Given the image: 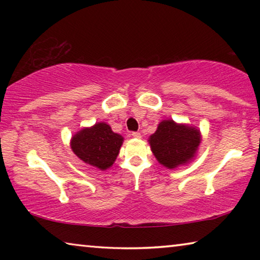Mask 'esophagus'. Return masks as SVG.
<instances>
[{
  "label": "esophagus",
  "mask_w": 260,
  "mask_h": 260,
  "mask_svg": "<svg viewBox=\"0 0 260 260\" xmlns=\"http://www.w3.org/2000/svg\"><path fill=\"white\" fill-rule=\"evenodd\" d=\"M132 136H133L134 139H141V138H142V136H141V134L139 133V132H133V133H132Z\"/></svg>",
  "instance_id": "1"
}]
</instances>
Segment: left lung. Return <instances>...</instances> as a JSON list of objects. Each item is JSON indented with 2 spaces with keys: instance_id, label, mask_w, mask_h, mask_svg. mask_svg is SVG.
Masks as SVG:
<instances>
[{
  "instance_id": "obj_1",
  "label": "left lung",
  "mask_w": 260,
  "mask_h": 260,
  "mask_svg": "<svg viewBox=\"0 0 260 260\" xmlns=\"http://www.w3.org/2000/svg\"><path fill=\"white\" fill-rule=\"evenodd\" d=\"M148 142L158 162L166 169L175 170L193 160L202 142V135L195 126L165 119L158 124Z\"/></svg>"
}]
</instances>
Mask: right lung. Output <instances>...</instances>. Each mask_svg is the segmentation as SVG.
<instances>
[{"label": "right lung", "instance_id": "1", "mask_svg": "<svg viewBox=\"0 0 260 260\" xmlns=\"http://www.w3.org/2000/svg\"><path fill=\"white\" fill-rule=\"evenodd\" d=\"M122 142L124 138L102 121L77 132L71 138L70 146L79 159L100 171H105L116 161Z\"/></svg>", "mask_w": 260, "mask_h": 260}]
</instances>
